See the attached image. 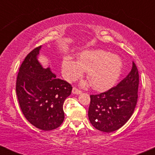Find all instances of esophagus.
I'll return each instance as SVG.
<instances>
[{
    "label": "esophagus",
    "mask_w": 155,
    "mask_h": 155,
    "mask_svg": "<svg viewBox=\"0 0 155 155\" xmlns=\"http://www.w3.org/2000/svg\"><path fill=\"white\" fill-rule=\"evenodd\" d=\"M72 93L75 94V95H79V94L81 93V90H78L77 88L74 87V88H73V90H72Z\"/></svg>",
    "instance_id": "obj_1"
}]
</instances>
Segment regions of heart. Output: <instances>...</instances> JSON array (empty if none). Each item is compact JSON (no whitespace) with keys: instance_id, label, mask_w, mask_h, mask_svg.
Masks as SVG:
<instances>
[{"instance_id":"b5f03b06","label":"heart","mask_w":155,"mask_h":155,"mask_svg":"<svg viewBox=\"0 0 155 155\" xmlns=\"http://www.w3.org/2000/svg\"><path fill=\"white\" fill-rule=\"evenodd\" d=\"M122 61L120 57L104 49H90L81 51L78 60L65 57L61 64L62 74L68 81H74L87 76L92 87L97 90H106L115 84L121 75Z\"/></svg>"}]
</instances>
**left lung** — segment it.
<instances>
[{
  "label": "left lung",
  "mask_w": 155,
  "mask_h": 155,
  "mask_svg": "<svg viewBox=\"0 0 155 155\" xmlns=\"http://www.w3.org/2000/svg\"><path fill=\"white\" fill-rule=\"evenodd\" d=\"M139 76L136 64L114 87L99 95H90L88 117L98 130L111 133L122 127L130 118L138 100Z\"/></svg>",
  "instance_id": "left-lung-1"
}]
</instances>
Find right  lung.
I'll use <instances>...</instances> for the list:
<instances>
[{
    "label": "right lung",
    "instance_id": "add662e5",
    "mask_svg": "<svg viewBox=\"0 0 155 155\" xmlns=\"http://www.w3.org/2000/svg\"><path fill=\"white\" fill-rule=\"evenodd\" d=\"M41 46L31 51L19 68L16 92L23 114L30 123L43 130L58 128L64 120L63 104L72 87L57 79L50 68L38 60Z\"/></svg>",
    "mask_w": 155,
    "mask_h": 155
}]
</instances>
